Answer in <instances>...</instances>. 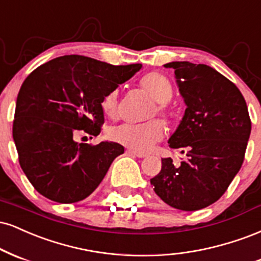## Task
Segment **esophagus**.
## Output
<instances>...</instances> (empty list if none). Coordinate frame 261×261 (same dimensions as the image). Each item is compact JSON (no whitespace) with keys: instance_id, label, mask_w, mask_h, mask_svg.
<instances>
[{"instance_id":"esophagus-1","label":"esophagus","mask_w":261,"mask_h":261,"mask_svg":"<svg viewBox=\"0 0 261 261\" xmlns=\"http://www.w3.org/2000/svg\"><path fill=\"white\" fill-rule=\"evenodd\" d=\"M127 154L137 156V158H140V159L146 158V154H144V152H139V151H134V150H127Z\"/></svg>"}]
</instances>
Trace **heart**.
<instances>
[{
	"instance_id": "1",
	"label": "heart",
	"mask_w": 261,
	"mask_h": 261,
	"mask_svg": "<svg viewBox=\"0 0 261 261\" xmlns=\"http://www.w3.org/2000/svg\"><path fill=\"white\" fill-rule=\"evenodd\" d=\"M142 89L152 100L158 102L156 112L162 117H168L166 105L173 96V87L166 75L159 72H151L144 75L140 81ZM118 90L110 91L101 101V109L107 117L116 118L119 110ZM107 136L113 142L137 150L146 151L159 143L165 136L164 125L160 121H149L140 124H119L113 125L107 130Z\"/></svg>"
}]
</instances>
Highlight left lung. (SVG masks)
Returning <instances> with one entry per match:
<instances>
[{"label":"left lung","mask_w":261,"mask_h":261,"mask_svg":"<svg viewBox=\"0 0 261 261\" xmlns=\"http://www.w3.org/2000/svg\"><path fill=\"white\" fill-rule=\"evenodd\" d=\"M165 67L174 69L187 106L168 144L188 159L180 166L162 159L150 183L174 209L200 210L219 200L241 170L252 122L240 89L216 69L187 61Z\"/></svg>","instance_id":"left-lung-1"}]
</instances>
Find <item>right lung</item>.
Returning <instances> with one entry per match:
<instances>
[{"instance_id": "add662e5", "label": "right lung", "mask_w": 261, "mask_h": 261, "mask_svg": "<svg viewBox=\"0 0 261 261\" xmlns=\"http://www.w3.org/2000/svg\"><path fill=\"white\" fill-rule=\"evenodd\" d=\"M140 68L67 55L27 76L15 103L13 139L21 170L40 194L70 204L97 188L124 148L113 142L79 144L74 137L82 130L99 136L103 96Z\"/></svg>"}]
</instances>
